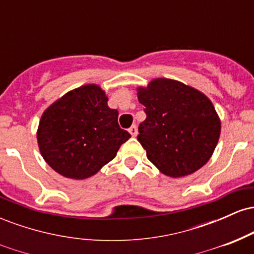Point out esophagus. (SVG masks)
Instances as JSON below:
<instances>
[{
	"label": "esophagus",
	"mask_w": 254,
	"mask_h": 254,
	"mask_svg": "<svg viewBox=\"0 0 254 254\" xmlns=\"http://www.w3.org/2000/svg\"><path fill=\"white\" fill-rule=\"evenodd\" d=\"M129 132L131 133V136H132V137L137 136V133H138V131H137V127H136V125H132V127H130Z\"/></svg>",
	"instance_id": "1"
}]
</instances>
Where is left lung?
Instances as JSON below:
<instances>
[{
    "mask_svg": "<svg viewBox=\"0 0 254 254\" xmlns=\"http://www.w3.org/2000/svg\"><path fill=\"white\" fill-rule=\"evenodd\" d=\"M137 97L147 115L137 139L162 173L185 177L209 161L220 138L221 122L208 97L170 78H155L145 88L139 87Z\"/></svg>",
    "mask_w": 254,
    "mask_h": 254,
    "instance_id": "8db88e82",
    "label": "left lung"
}]
</instances>
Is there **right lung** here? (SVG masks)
<instances>
[{
	"label": "right lung",
	"instance_id": "1",
	"mask_svg": "<svg viewBox=\"0 0 254 254\" xmlns=\"http://www.w3.org/2000/svg\"><path fill=\"white\" fill-rule=\"evenodd\" d=\"M105 92L86 84L66 93L45 110L38 127L39 150L52 170L70 179L98 173L130 138L118 124V111Z\"/></svg>",
	"mask_w": 254,
	"mask_h": 254
}]
</instances>
